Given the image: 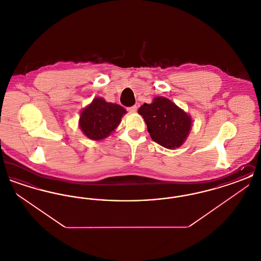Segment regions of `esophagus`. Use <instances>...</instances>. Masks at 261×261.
<instances>
[{
  "label": "esophagus",
  "instance_id": "34e87169",
  "mask_svg": "<svg viewBox=\"0 0 261 261\" xmlns=\"http://www.w3.org/2000/svg\"><path fill=\"white\" fill-rule=\"evenodd\" d=\"M128 112H137V106H133V107H130L127 109Z\"/></svg>",
  "mask_w": 261,
  "mask_h": 261
}]
</instances>
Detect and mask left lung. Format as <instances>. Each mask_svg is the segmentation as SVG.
<instances>
[{
    "label": "left lung",
    "instance_id": "left-lung-1",
    "mask_svg": "<svg viewBox=\"0 0 261 261\" xmlns=\"http://www.w3.org/2000/svg\"><path fill=\"white\" fill-rule=\"evenodd\" d=\"M148 127L150 138L166 149L181 147L192 129V117L165 97H155L138 111Z\"/></svg>",
    "mask_w": 261,
    "mask_h": 261
}]
</instances>
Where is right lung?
<instances>
[{
    "instance_id": "obj_1",
    "label": "right lung",
    "mask_w": 261,
    "mask_h": 261,
    "mask_svg": "<svg viewBox=\"0 0 261 261\" xmlns=\"http://www.w3.org/2000/svg\"><path fill=\"white\" fill-rule=\"evenodd\" d=\"M126 112L121 106L98 97L81 111L78 125L90 140L101 141L112 135Z\"/></svg>"
}]
</instances>
